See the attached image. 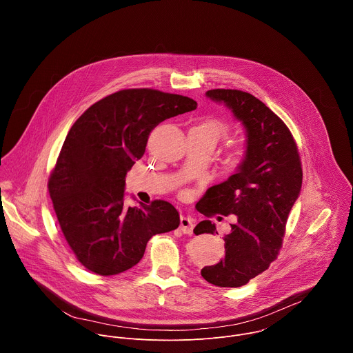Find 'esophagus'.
Instances as JSON below:
<instances>
[{
	"mask_svg": "<svg viewBox=\"0 0 353 353\" xmlns=\"http://www.w3.org/2000/svg\"><path fill=\"white\" fill-rule=\"evenodd\" d=\"M179 228H181V230H182L185 234H192V233H193V228H194V221H193L190 216L182 215V216H181Z\"/></svg>",
	"mask_w": 353,
	"mask_h": 353,
	"instance_id": "34e87169",
	"label": "esophagus"
}]
</instances>
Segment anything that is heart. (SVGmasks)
I'll list each match as a JSON object with an SVG mask.
<instances>
[{
    "mask_svg": "<svg viewBox=\"0 0 353 353\" xmlns=\"http://www.w3.org/2000/svg\"><path fill=\"white\" fill-rule=\"evenodd\" d=\"M192 128H194L196 131H199L205 139H208V141L212 142L214 145H215L218 141L223 139V138L228 135V132H229L228 124H226L225 121H222V120H219V119H214V117L203 119V120H200V121H199L194 127H192ZM243 156H244L243 149L234 150L233 154H232L230 159H229L230 164H232V165H237V164L241 161Z\"/></svg>",
    "mask_w": 353,
    "mask_h": 353,
    "instance_id": "1",
    "label": "heart"
}]
</instances>
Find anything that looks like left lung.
Segmentation results:
<instances>
[{"label":"left lung","mask_w":353,"mask_h":353,"mask_svg":"<svg viewBox=\"0 0 353 353\" xmlns=\"http://www.w3.org/2000/svg\"><path fill=\"white\" fill-rule=\"evenodd\" d=\"M205 95L232 110L247 141L236 172L211 186L197 208L205 216L236 215L223 236V259L204 266L201 276L218 287H241L279 255L288 214L301 192V159L290 130L263 102L239 90H210ZM193 232L218 234L208 219Z\"/></svg>","instance_id":"obj_1"}]
</instances>
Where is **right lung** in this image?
I'll return each mask as SVG.
<instances>
[{"label": "right lung", "instance_id": "1", "mask_svg": "<svg viewBox=\"0 0 353 353\" xmlns=\"http://www.w3.org/2000/svg\"><path fill=\"white\" fill-rule=\"evenodd\" d=\"M196 108V101L176 94L123 90L94 103L70 128L48 190L65 239L88 270L125 272L142 259L152 236L179 226L168 201L125 207V175L145 154L156 125Z\"/></svg>", "mask_w": 353, "mask_h": 353}]
</instances>
